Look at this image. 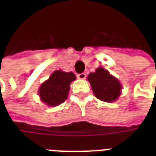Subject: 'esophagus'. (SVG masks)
<instances>
[{
	"label": "esophagus",
	"instance_id": "34e87169",
	"mask_svg": "<svg viewBox=\"0 0 156 156\" xmlns=\"http://www.w3.org/2000/svg\"><path fill=\"white\" fill-rule=\"evenodd\" d=\"M77 77H78V78H79V79H85L86 77H87V75H86L85 73H78V74L77 75Z\"/></svg>",
	"mask_w": 156,
	"mask_h": 156
}]
</instances>
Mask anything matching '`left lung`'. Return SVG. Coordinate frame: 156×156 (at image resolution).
<instances>
[{
    "mask_svg": "<svg viewBox=\"0 0 156 156\" xmlns=\"http://www.w3.org/2000/svg\"><path fill=\"white\" fill-rule=\"evenodd\" d=\"M94 95L102 101L114 102L120 95L121 84L105 68H98L88 76Z\"/></svg>",
    "mask_w": 156,
    "mask_h": 156,
    "instance_id": "8db88e82",
    "label": "left lung"
}]
</instances>
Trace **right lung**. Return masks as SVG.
Returning <instances> with one entry per match:
<instances>
[{"mask_svg":"<svg viewBox=\"0 0 156 156\" xmlns=\"http://www.w3.org/2000/svg\"><path fill=\"white\" fill-rule=\"evenodd\" d=\"M75 78L74 73L72 72L55 71L39 88V96L41 101L48 106H57L64 102L70 89V83Z\"/></svg>","mask_w":156,"mask_h":156,"instance_id":"right-lung-1","label":"right lung"}]
</instances>
